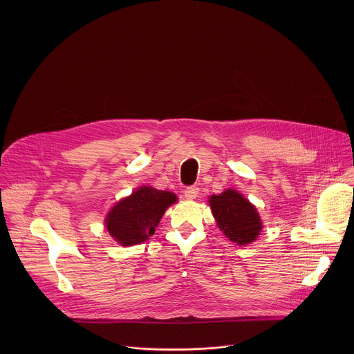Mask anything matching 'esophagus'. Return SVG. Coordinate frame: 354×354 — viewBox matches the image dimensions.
Returning <instances> with one entry per match:
<instances>
[{"label": "esophagus", "instance_id": "1", "mask_svg": "<svg viewBox=\"0 0 354 354\" xmlns=\"http://www.w3.org/2000/svg\"><path fill=\"white\" fill-rule=\"evenodd\" d=\"M183 193H185V197H186L187 200H193V198H196L197 194H198V187H197V186H189V187L185 189Z\"/></svg>", "mask_w": 354, "mask_h": 354}]
</instances>
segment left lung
Wrapping results in <instances>:
<instances>
[{"instance_id":"8db88e82","label":"left lung","mask_w":354,"mask_h":354,"mask_svg":"<svg viewBox=\"0 0 354 354\" xmlns=\"http://www.w3.org/2000/svg\"><path fill=\"white\" fill-rule=\"evenodd\" d=\"M210 207L220 230L238 245L254 242L262 231L261 217L241 193L225 190L210 197Z\"/></svg>"}]
</instances>
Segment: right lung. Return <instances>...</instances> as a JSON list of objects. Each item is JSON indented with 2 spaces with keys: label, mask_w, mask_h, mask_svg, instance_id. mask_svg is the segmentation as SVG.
<instances>
[{
  "label": "right lung",
  "mask_w": 354,
  "mask_h": 354,
  "mask_svg": "<svg viewBox=\"0 0 354 354\" xmlns=\"http://www.w3.org/2000/svg\"><path fill=\"white\" fill-rule=\"evenodd\" d=\"M175 201L171 192L142 186L111 210L106 228L120 245L140 243L156 232L165 210Z\"/></svg>",
  "instance_id": "obj_1"
}]
</instances>
